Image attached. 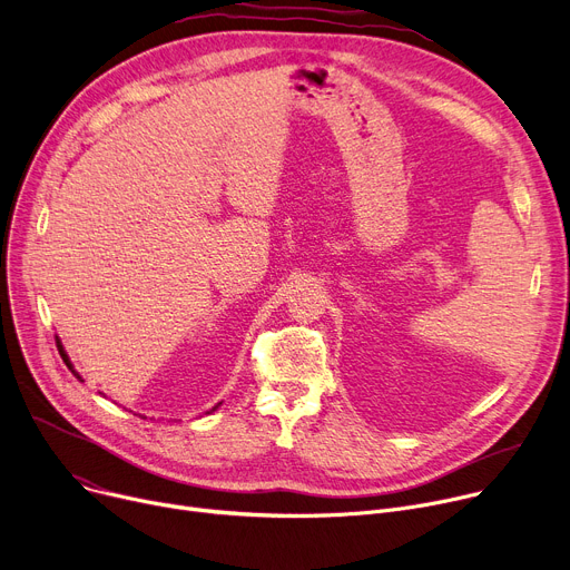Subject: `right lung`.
Segmentation results:
<instances>
[{"instance_id": "add662e5", "label": "right lung", "mask_w": 570, "mask_h": 570, "mask_svg": "<svg viewBox=\"0 0 570 570\" xmlns=\"http://www.w3.org/2000/svg\"><path fill=\"white\" fill-rule=\"evenodd\" d=\"M57 348H59V355H61V360L66 362V366H68V368H70V371H72L75 375H78V371H75V368H72V364H70V360H68V355L63 353V348H61V344H59V341H57ZM78 377H80V375H78ZM213 410H215V407H213Z\"/></svg>"}]
</instances>
